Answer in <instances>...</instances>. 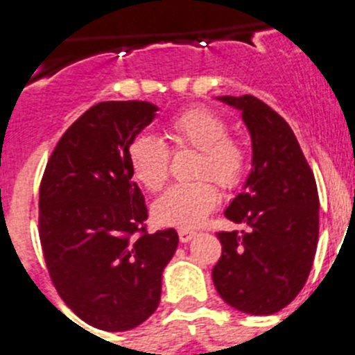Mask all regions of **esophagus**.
<instances>
[{
  "instance_id": "34e87169",
  "label": "esophagus",
  "mask_w": 355,
  "mask_h": 355,
  "mask_svg": "<svg viewBox=\"0 0 355 355\" xmlns=\"http://www.w3.org/2000/svg\"><path fill=\"white\" fill-rule=\"evenodd\" d=\"M178 236H180L181 243H187V241H190L193 236H196V233H193V231H188V229H180Z\"/></svg>"
}]
</instances>
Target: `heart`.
I'll return each instance as SVG.
<instances>
[{
  "label": "heart",
  "mask_w": 355,
  "mask_h": 355,
  "mask_svg": "<svg viewBox=\"0 0 355 355\" xmlns=\"http://www.w3.org/2000/svg\"><path fill=\"white\" fill-rule=\"evenodd\" d=\"M224 115L208 106H193L168 121L165 137L168 149L197 150L190 183L174 184L153 205V216L162 225L197 227L218 205V190L233 192L245 181L250 153L236 137H231ZM162 140L139 135L128 144L131 174L147 192L156 193L168 180L171 153Z\"/></svg>",
  "instance_id": "heart-1"
}]
</instances>
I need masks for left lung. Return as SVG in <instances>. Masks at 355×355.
<instances>
[{"label": "left lung", "instance_id": "8db88e82", "mask_svg": "<svg viewBox=\"0 0 355 355\" xmlns=\"http://www.w3.org/2000/svg\"><path fill=\"white\" fill-rule=\"evenodd\" d=\"M241 112L252 139V171L225 209L243 231H220L211 277L238 311L274 315L299 295L318 243V190L290 124L254 96H222Z\"/></svg>", "mask_w": 355, "mask_h": 355}]
</instances>
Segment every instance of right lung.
<instances>
[{
    "instance_id": "obj_1",
    "label": "right lung",
    "mask_w": 355,
    "mask_h": 355,
    "mask_svg": "<svg viewBox=\"0 0 355 355\" xmlns=\"http://www.w3.org/2000/svg\"><path fill=\"white\" fill-rule=\"evenodd\" d=\"M146 101H105L62 135L39 190V236L49 277L85 324L110 332L146 322L159 304L175 229L147 233L128 144L155 119Z\"/></svg>"
}]
</instances>
